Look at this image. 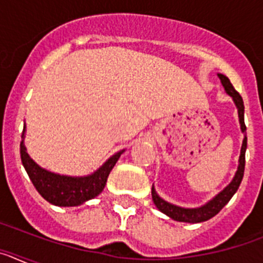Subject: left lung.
Returning <instances> with one entry per match:
<instances>
[{
  "mask_svg": "<svg viewBox=\"0 0 263 263\" xmlns=\"http://www.w3.org/2000/svg\"><path fill=\"white\" fill-rule=\"evenodd\" d=\"M218 78L221 80L222 85H224L225 90L229 96H232L234 104H236L237 109H238V117H240V124H241V130L242 133H246V126H245V120H243V101L242 97L240 96V93L234 89V87L232 85L231 80L227 78L225 75L218 73ZM246 145H248V138H243L242 141V147H241V155H240V164H238V170H237L236 175H234L233 180L231 182V184L225 187L220 194L216 197H213L212 200L208 201L205 205L200 206V208H180V206H176L174 204H170L167 201H164L163 199H160L157 195L154 190V185L152 188V196L153 201L157 205L158 210L160 212H163L164 215L170 216L171 218L176 220V221H183V222H203L212 218L213 216L217 215L220 211L227 205V203L232 199L236 191L238 190L241 184V180L243 178V170H245V152H246Z\"/></svg>",
  "mask_w": 263,
  "mask_h": 263,
  "instance_id": "left-lung-1",
  "label": "left lung"
}]
</instances>
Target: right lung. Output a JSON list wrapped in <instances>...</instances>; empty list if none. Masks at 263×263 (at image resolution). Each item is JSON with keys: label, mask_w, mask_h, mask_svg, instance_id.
<instances>
[{"label": "right lung", "mask_w": 263, "mask_h": 263, "mask_svg": "<svg viewBox=\"0 0 263 263\" xmlns=\"http://www.w3.org/2000/svg\"><path fill=\"white\" fill-rule=\"evenodd\" d=\"M23 136H25V127H23ZM124 150L109 158L92 175L72 178V176L58 175L39 167L26 153L23 141L21 142V159L34 187L48 203L59 206L80 205L84 201L90 200L101 194L111 168L115 167L116 162Z\"/></svg>", "instance_id": "1"}]
</instances>
